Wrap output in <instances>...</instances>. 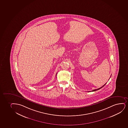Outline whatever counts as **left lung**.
<instances>
[{
	"label": "left lung",
	"mask_w": 128,
	"mask_h": 128,
	"mask_svg": "<svg viewBox=\"0 0 128 128\" xmlns=\"http://www.w3.org/2000/svg\"><path fill=\"white\" fill-rule=\"evenodd\" d=\"M104 84V85H103V86L102 87H100V88H99L97 89H95V90H92V92H95V91H96V90H99V89H100L101 88H102L104 86V85H105V84Z\"/></svg>",
	"instance_id": "1"
}]
</instances>
